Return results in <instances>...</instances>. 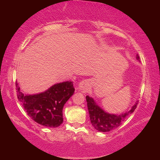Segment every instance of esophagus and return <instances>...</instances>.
<instances>
[{"mask_svg": "<svg viewBox=\"0 0 160 160\" xmlns=\"http://www.w3.org/2000/svg\"><path fill=\"white\" fill-rule=\"evenodd\" d=\"M89 88V83L88 80H82L79 83V89L81 90H86Z\"/></svg>", "mask_w": 160, "mask_h": 160, "instance_id": "34e87169", "label": "esophagus"}]
</instances>
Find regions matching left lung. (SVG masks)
Returning <instances> with one entry per match:
<instances>
[{
  "label": "left lung",
  "mask_w": 160,
  "mask_h": 160,
  "mask_svg": "<svg viewBox=\"0 0 160 160\" xmlns=\"http://www.w3.org/2000/svg\"><path fill=\"white\" fill-rule=\"evenodd\" d=\"M136 58L138 60L140 59L138 54ZM86 100L88 102V112L92 125L100 132H109L118 128L123 121L134 112L137 107V103H135V104L132 106L131 109H130L128 112L120 115H115L105 112L96 104L92 97L86 96Z\"/></svg>",
  "instance_id": "obj_1"
}]
</instances>
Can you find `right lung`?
<instances>
[{"mask_svg": "<svg viewBox=\"0 0 160 160\" xmlns=\"http://www.w3.org/2000/svg\"><path fill=\"white\" fill-rule=\"evenodd\" d=\"M15 85L18 100L35 122L51 128L63 123V106L75 91L72 82L57 83L44 92L33 95L22 92L18 82Z\"/></svg>", "mask_w": 160, "mask_h": 160, "instance_id": "add662e5", "label": "right lung"}]
</instances>
